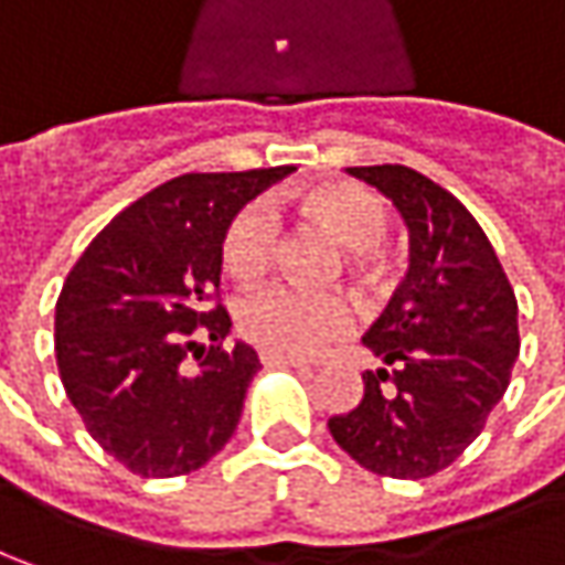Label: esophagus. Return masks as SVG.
Masks as SVG:
<instances>
[{
  "label": "esophagus",
  "mask_w": 565,
  "mask_h": 565,
  "mask_svg": "<svg viewBox=\"0 0 565 565\" xmlns=\"http://www.w3.org/2000/svg\"><path fill=\"white\" fill-rule=\"evenodd\" d=\"M262 364L265 367H307L297 358H284V354H271V351H262Z\"/></svg>",
  "instance_id": "esophagus-1"
}]
</instances>
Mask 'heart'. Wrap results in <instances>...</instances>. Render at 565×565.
<instances>
[{"instance_id":"1","label":"heart","mask_w":565,"mask_h":565,"mask_svg":"<svg viewBox=\"0 0 565 565\" xmlns=\"http://www.w3.org/2000/svg\"><path fill=\"white\" fill-rule=\"evenodd\" d=\"M303 220L319 226L332 243L351 252V271L358 278H374L381 268V246L386 236L383 201L354 182L310 184L294 198ZM278 255V223L268 207L249 204L230 220L223 233V265L233 278H262ZM236 326L252 345L284 354L313 358L329 342L342 339L351 326V310L339 297L303 294L294 287H265L239 300Z\"/></svg>"}]
</instances>
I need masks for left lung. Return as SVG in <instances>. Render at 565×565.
<instances>
[{
  "label": "left lung",
  "instance_id": "obj_1",
  "mask_svg": "<svg viewBox=\"0 0 565 565\" xmlns=\"http://www.w3.org/2000/svg\"><path fill=\"white\" fill-rule=\"evenodd\" d=\"M349 175L393 201L409 230V271L361 339L381 361L364 396L332 415L335 445L364 470L422 480L473 445L518 358V300L473 214L406 166Z\"/></svg>",
  "mask_w": 565,
  "mask_h": 565
}]
</instances>
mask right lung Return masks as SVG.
<instances>
[{"label":"right lung","instance_id":"1","mask_svg":"<svg viewBox=\"0 0 565 565\" xmlns=\"http://www.w3.org/2000/svg\"><path fill=\"white\" fill-rule=\"evenodd\" d=\"M294 166L191 172L152 188L92 239L56 300V367L88 435L140 477L201 470L233 438L258 354L223 349L233 322L211 310L223 233ZM201 331L215 345L193 339ZM201 350L191 369L186 351Z\"/></svg>","mask_w":565,"mask_h":565}]
</instances>
